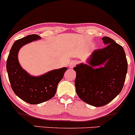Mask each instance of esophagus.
I'll list each match as a JSON object with an SVG mask.
<instances>
[{
    "label": "esophagus",
    "instance_id": "esophagus-1",
    "mask_svg": "<svg viewBox=\"0 0 135 135\" xmlns=\"http://www.w3.org/2000/svg\"><path fill=\"white\" fill-rule=\"evenodd\" d=\"M76 62H75V61H71V62H70L69 63V68H70V69H72V68H74V66H75V65H76Z\"/></svg>",
    "mask_w": 135,
    "mask_h": 135
}]
</instances>
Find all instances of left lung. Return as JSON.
Returning a JSON list of instances; mask_svg holds the SVG:
<instances>
[{
	"instance_id": "8db88e82",
	"label": "left lung",
	"mask_w": 135,
	"mask_h": 135,
	"mask_svg": "<svg viewBox=\"0 0 135 135\" xmlns=\"http://www.w3.org/2000/svg\"><path fill=\"white\" fill-rule=\"evenodd\" d=\"M102 40L107 46L93 51L88 61L89 65L81 63L74 68L77 95L94 107L108 104L120 93L128 70L123 47L108 37ZM102 64H105L103 68L94 69Z\"/></svg>"
}]
</instances>
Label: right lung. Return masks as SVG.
<instances>
[{
    "label": "right lung",
    "instance_id": "add662e5",
    "mask_svg": "<svg viewBox=\"0 0 135 135\" xmlns=\"http://www.w3.org/2000/svg\"><path fill=\"white\" fill-rule=\"evenodd\" d=\"M40 38L39 35L32 34L15 41L6 63L9 80L14 93L24 102L33 105L47 101L55 95L57 86L67 70L66 67H63L41 76L33 77L21 68L18 59L20 49L27 43Z\"/></svg>",
    "mask_w": 135,
    "mask_h": 135
}]
</instances>
